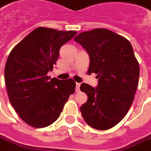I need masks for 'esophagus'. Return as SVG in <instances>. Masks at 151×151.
<instances>
[{
    "mask_svg": "<svg viewBox=\"0 0 151 151\" xmlns=\"http://www.w3.org/2000/svg\"><path fill=\"white\" fill-rule=\"evenodd\" d=\"M80 86H81V83H76V91H79Z\"/></svg>",
    "mask_w": 151,
    "mask_h": 151,
    "instance_id": "1",
    "label": "esophagus"
}]
</instances>
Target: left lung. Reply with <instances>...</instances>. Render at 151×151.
Listing matches in <instances>:
<instances>
[{"mask_svg":"<svg viewBox=\"0 0 151 151\" xmlns=\"http://www.w3.org/2000/svg\"><path fill=\"white\" fill-rule=\"evenodd\" d=\"M74 40L89 55V73H95L98 79L96 87L81 84V91L87 95L80 108L82 116L91 127L108 130L124 117L132 104L139 64L130 41L111 30L94 29L81 33Z\"/></svg>","mask_w":151,"mask_h":151,"instance_id":"1","label":"left lung"}]
</instances>
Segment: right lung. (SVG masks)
I'll return each mask as SVG.
<instances>
[{
    "label": "right lung",
    "mask_w": 151,
    "mask_h": 151,
    "mask_svg": "<svg viewBox=\"0 0 151 151\" xmlns=\"http://www.w3.org/2000/svg\"><path fill=\"white\" fill-rule=\"evenodd\" d=\"M77 33L38 27L9 54L4 69L9 100L27 124L37 128L52 124L75 91L73 79L62 81L47 74L56 64L60 48Z\"/></svg>",
    "instance_id": "right-lung-1"
}]
</instances>
